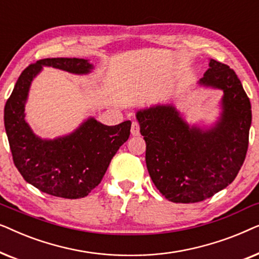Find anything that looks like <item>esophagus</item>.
<instances>
[{
    "label": "esophagus",
    "instance_id": "1",
    "mask_svg": "<svg viewBox=\"0 0 259 259\" xmlns=\"http://www.w3.org/2000/svg\"><path fill=\"white\" fill-rule=\"evenodd\" d=\"M131 134H132L133 137H138L140 136V127H139V123L138 122H132V126H131Z\"/></svg>",
    "mask_w": 259,
    "mask_h": 259
}]
</instances>
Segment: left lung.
Returning <instances> with one entry per match:
<instances>
[{"label":"left lung","instance_id":"left-lung-1","mask_svg":"<svg viewBox=\"0 0 259 259\" xmlns=\"http://www.w3.org/2000/svg\"><path fill=\"white\" fill-rule=\"evenodd\" d=\"M197 83L223 91L212 123L187 122L173 104L152 105L136 114L152 182L173 203H198L224 190L238 175L249 145L251 104L236 73L210 59Z\"/></svg>","mask_w":259,"mask_h":259}]
</instances>
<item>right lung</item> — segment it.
<instances>
[{
    "mask_svg": "<svg viewBox=\"0 0 259 259\" xmlns=\"http://www.w3.org/2000/svg\"><path fill=\"white\" fill-rule=\"evenodd\" d=\"M44 67L87 75L90 60L44 59L21 73L5 106V127L16 168L27 183L51 196L77 199L100 184L116 151L130 137L131 121L107 126L88 116L73 132L46 139L26 120V104L35 77Z\"/></svg>",
    "mask_w": 259,
    "mask_h": 259,
    "instance_id": "right-lung-1",
    "label": "right lung"
}]
</instances>
